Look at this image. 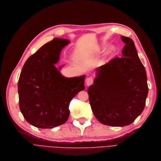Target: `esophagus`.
Masks as SVG:
<instances>
[{
	"label": "esophagus",
	"mask_w": 161,
	"mask_h": 161,
	"mask_svg": "<svg viewBox=\"0 0 161 161\" xmlns=\"http://www.w3.org/2000/svg\"><path fill=\"white\" fill-rule=\"evenodd\" d=\"M92 82H93V79H92V77H88V78H86V80H85L86 85L87 86L91 85L92 84Z\"/></svg>",
	"instance_id": "obj_1"
}]
</instances>
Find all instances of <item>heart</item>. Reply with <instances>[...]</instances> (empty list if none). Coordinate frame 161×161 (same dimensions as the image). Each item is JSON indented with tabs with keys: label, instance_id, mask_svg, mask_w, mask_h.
I'll use <instances>...</instances> for the list:
<instances>
[{
	"label": "heart",
	"instance_id": "b5f03b06",
	"mask_svg": "<svg viewBox=\"0 0 161 161\" xmlns=\"http://www.w3.org/2000/svg\"><path fill=\"white\" fill-rule=\"evenodd\" d=\"M114 52V48L113 47H111L109 48V49L106 52V55L108 56H112Z\"/></svg>",
	"mask_w": 161,
	"mask_h": 161
}]
</instances>
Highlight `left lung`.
I'll return each mask as SVG.
<instances>
[{"label": "left lung", "instance_id": "1", "mask_svg": "<svg viewBox=\"0 0 161 161\" xmlns=\"http://www.w3.org/2000/svg\"><path fill=\"white\" fill-rule=\"evenodd\" d=\"M121 39L122 57L96 68L94 85L88 88L96 118L111 126L130 125L142 113L148 94L146 71L134 41L124 36Z\"/></svg>", "mask_w": 161, "mask_h": 161}]
</instances>
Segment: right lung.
I'll list each match as a JSON object with an SVG mask.
<instances>
[{
    "label": "right lung",
    "instance_id": "add662e5",
    "mask_svg": "<svg viewBox=\"0 0 161 161\" xmlns=\"http://www.w3.org/2000/svg\"><path fill=\"white\" fill-rule=\"evenodd\" d=\"M55 38L31 56L18 80L19 109L25 119L39 128L64 124L69 116L71 99L85 90V75L67 78L55 66L62 50L69 44Z\"/></svg>",
    "mask_w": 161,
    "mask_h": 161
}]
</instances>
